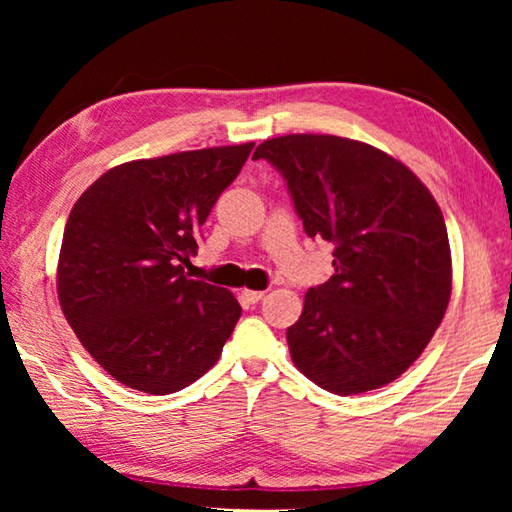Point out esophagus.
I'll list each match as a JSON object with an SVG mask.
<instances>
[{"label":"esophagus","instance_id":"34e87169","mask_svg":"<svg viewBox=\"0 0 512 512\" xmlns=\"http://www.w3.org/2000/svg\"><path fill=\"white\" fill-rule=\"evenodd\" d=\"M239 298L248 302V305H255V302H259L264 298V291H253V289H244L239 293Z\"/></svg>","mask_w":512,"mask_h":512}]
</instances>
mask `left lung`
Returning <instances> with one entry per match:
<instances>
[{
    "mask_svg": "<svg viewBox=\"0 0 512 512\" xmlns=\"http://www.w3.org/2000/svg\"><path fill=\"white\" fill-rule=\"evenodd\" d=\"M287 180L311 239L334 244V275L287 329L302 375L336 395L391 384L427 348L452 296L443 212L391 155L348 137L284 135L257 146Z\"/></svg>",
    "mask_w": 512,
    "mask_h": 512,
    "instance_id": "left-lung-1",
    "label": "left lung"
}]
</instances>
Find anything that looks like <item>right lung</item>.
Listing matches in <instances>:
<instances>
[{
  "label": "right lung",
  "instance_id": "1",
  "mask_svg": "<svg viewBox=\"0 0 512 512\" xmlns=\"http://www.w3.org/2000/svg\"><path fill=\"white\" fill-rule=\"evenodd\" d=\"M253 146L119 164L74 203L58 300L83 348L119 384L169 395L219 361L241 307L228 289L189 280L185 266Z\"/></svg>",
  "mask_w": 512,
  "mask_h": 512
}]
</instances>
